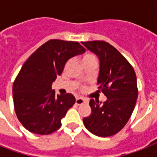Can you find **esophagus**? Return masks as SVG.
<instances>
[{"label":"esophagus","instance_id":"esophagus-1","mask_svg":"<svg viewBox=\"0 0 157 157\" xmlns=\"http://www.w3.org/2000/svg\"><path fill=\"white\" fill-rule=\"evenodd\" d=\"M87 103V101L85 99V98H76V105H81V104H84V103Z\"/></svg>","mask_w":157,"mask_h":157}]
</instances>
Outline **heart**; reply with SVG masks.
<instances>
[{"mask_svg": "<svg viewBox=\"0 0 157 157\" xmlns=\"http://www.w3.org/2000/svg\"><path fill=\"white\" fill-rule=\"evenodd\" d=\"M92 60H97V59H96V56L93 54H86V55L83 57V59H82V61H83V63H85V62L92 61Z\"/></svg>", "mask_w": 157, "mask_h": 157, "instance_id": "obj_1", "label": "heart"}]
</instances>
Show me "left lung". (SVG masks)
Wrapping results in <instances>:
<instances>
[{"label":"left lung","mask_w":157,"mask_h":157,"mask_svg":"<svg viewBox=\"0 0 157 157\" xmlns=\"http://www.w3.org/2000/svg\"><path fill=\"white\" fill-rule=\"evenodd\" d=\"M81 43L98 57L100 68L97 85L107 98L103 103L90 99L91 114L84 118L83 123L97 136H112L123 129L134 109L138 98L136 74L127 59L109 43Z\"/></svg>","instance_id":"left-lung-1"}]
</instances>
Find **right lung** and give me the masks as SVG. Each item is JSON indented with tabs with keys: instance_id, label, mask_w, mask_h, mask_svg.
Listing matches in <instances>:
<instances>
[{
	"instance_id": "right-lung-1",
	"label": "right lung",
	"mask_w": 157,
	"mask_h": 157,
	"mask_svg": "<svg viewBox=\"0 0 157 157\" xmlns=\"http://www.w3.org/2000/svg\"><path fill=\"white\" fill-rule=\"evenodd\" d=\"M86 49L76 41L48 40L31 55L13 84L16 116L24 128L37 134H50L76 102L71 94H56L52 83L61 75L67 61Z\"/></svg>"
}]
</instances>
